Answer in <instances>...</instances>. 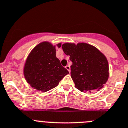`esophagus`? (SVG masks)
I'll use <instances>...</instances> for the list:
<instances>
[{"instance_id":"esophagus-1","label":"esophagus","mask_w":128,"mask_h":128,"mask_svg":"<svg viewBox=\"0 0 128 128\" xmlns=\"http://www.w3.org/2000/svg\"><path fill=\"white\" fill-rule=\"evenodd\" d=\"M65 68H66V70H67L68 71V72H69V73H70V66H69V65H66V66H65Z\"/></svg>"}]
</instances>
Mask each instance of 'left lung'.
<instances>
[{
  "label": "left lung",
  "mask_w": 128,
  "mask_h": 128,
  "mask_svg": "<svg viewBox=\"0 0 128 128\" xmlns=\"http://www.w3.org/2000/svg\"><path fill=\"white\" fill-rule=\"evenodd\" d=\"M62 49L72 62L70 74L76 88L91 92L104 87L109 76L108 63L104 54L86 43H65Z\"/></svg>",
  "instance_id": "left-lung-1"
}]
</instances>
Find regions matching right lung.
Here are the masks:
<instances>
[{
  "label": "right lung",
  "instance_id": "right-lung-1",
  "mask_svg": "<svg viewBox=\"0 0 128 128\" xmlns=\"http://www.w3.org/2000/svg\"><path fill=\"white\" fill-rule=\"evenodd\" d=\"M61 46V43L57 44L58 48ZM23 73L26 82L33 88L46 92L57 86L69 72L56 58L55 46L48 42H43L29 54Z\"/></svg>",
  "mask_w": 128,
  "mask_h": 128
}]
</instances>
